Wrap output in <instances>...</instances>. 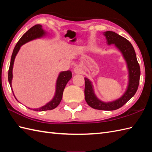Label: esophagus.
<instances>
[{"label": "esophagus", "instance_id": "obj_1", "mask_svg": "<svg viewBox=\"0 0 152 152\" xmlns=\"http://www.w3.org/2000/svg\"><path fill=\"white\" fill-rule=\"evenodd\" d=\"M73 72H74V73H76V74H79V73H82V70H81V68H80V67L77 66V67H75V68H74Z\"/></svg>", "mask_w": 152, "mask_h": 152}]
</instances>
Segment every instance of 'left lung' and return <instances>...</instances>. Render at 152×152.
Masks as SVG:
<instances>
[{
    "label": "left lung",
    "mask_w": 152,
    "mask_h": 152,
    "mask_svg": "<svg viewBox=\"0 0 152 152\" xmlns=\"http://www.w3.org/2000/svg\"><path fill=\"white\" fill-rule=\"evenodd\" d=\"M108 45L114 44L119 50L126 62L128 71V84L123 95L112 102H103L96 95L91 80L85 78V100L93 109L103 110H114L122 107L135 94L139 85L140 69L138 63L135 51L132 44L124 37L113 31L103 32Z\"/></svg>",
    "instance_id": "obj_1"
}]
</instances>
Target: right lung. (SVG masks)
I'll use <instances>...</instances> for the list:
<instances>
[{
	"label": "right lung",
	"instance_id": "obj_1",
	"mask_svg": "<svg viewBox=\"0 0 152 152\" xmlns=\"http://www.w3.org/2000/svg\"><path fill=\"white\" fill-rule=\"evenodd\" d=\"M48 35V33L45 30H43L42 28V26L41 25H36L33 26L32 28H30L27 32H26L23 35L17 43L15 47L14 48V49L13 50V53L12 55L11 61H10V65L8 70V81L10 83V87L12 90V81L13 79V64H14L15 58L16 55H18L19 50L21 48V47L25 44L26 43H27L32 40L41 38L43 36H45ZM72 73L71 71H65V72H60L59 75L58 76V78L56 79V87H55V93L54 95L53 99L48 102L45 105H43L39 108H37V109H32L33 110L36 111H45L48 110H52L55 109V108L58 105L60 102H61L63 95V92L64 90L66 85L67 83H68L69 80L72 79ZM15 98L17 101H18L15 97L14 94H13ZM19 102V101H18Z\"/></svg>",
	"mask_w": 152,
	"mask_h": 152
}]
</instances>
